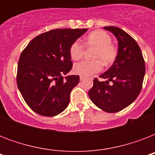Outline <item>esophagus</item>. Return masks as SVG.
Wrapping results in <instances>:
<instances>
[{"mask_svg": "<svg viewBox=\"0 0 155 155\" xmlns=\"http://www.w3.org/2000/svg\"><path fill=\"white\" fill-rule=\"evenodd\" d=\"M84 79H85L84 76H82V75H81V76H80V80H81V81H82V80H84Z\"/></svg>", "mask_w": 155, "mask_h": 155, "instance_id": "esophagus-1", "label": "esophagus"}]
</instances>
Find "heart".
<instances>
[{"label":"heart","instance_id":"1","mask_svg":"<svg viewBox=\"0 0 155 155\" xmlns=\"http://www.w3.org/2000/svg\"><path fill=\"white\" fill-rule=\"evenodd\" d=\"M84 43L76 40L71 45L70 55L73 60H79L84 54L85 47L94 48L92 54L93 60L81 61L75 63L74 71L82 76H89L98 73L104 67H109L117 57V47L112 42V38L104 30L92 31L85 38Z\"/></svg>","mask_w":155,"mask_h":155}]
</instances>
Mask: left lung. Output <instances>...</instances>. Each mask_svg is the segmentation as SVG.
<instances>
[{
    "mask_svg": "<svg viewBox=\"0 0 155 155\" xmlns=\"http://www.w3.org/2000/svg\"><path fill=\"white\" fill-rule=\"evenodd\" d=\"M118 41L117 57L113 66L100 78L107 81L93 80L88 91L90 99L107 113H117L134 101L142 87L146 66L142 51L137 42L124 30L115 26H105ZM111 81L112 84H109Z\"/></svg>",
    "mask_w": 155,
    "mask_h": 155,
    "instance_id": "obj_1",
    "label": "left lung"
}]
</instances>
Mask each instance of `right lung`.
<instances>
[{"label":"right lung","instance_id":"right-lung-1","mask_svg":"<svg viewBox=\"0 0 155 155\" xmlns=\"http://www.w3.org/2000/svg\"><path fill=\"white\" fill-rule=\"evenodd\" d=\"M87 29H54L33 38L21 53L17 84L27 105L38 114L54 117L68 106L79 75L71 70L70 47Z\"/></svg>","mask_w":155,"mask_h":155}]
</instances>
